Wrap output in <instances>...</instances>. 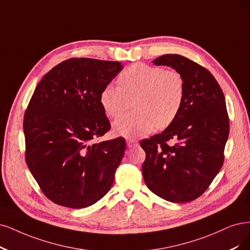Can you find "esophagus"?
Wrapping results in <instances>:
<instances>
[{"mask_svg": "<svg viewBox=\"0 0 250 250\" xmlns=\"http://www.w3.org/2000/svg\"><path fill=\"white\" fill-rule=\"evenodd\" d=\"M138 141L137 140H134V139H127L126 140V145L127 147H130V148H132V147H135V146H138Z\"/></svg>", "mask_w": 250, "mask_h": 250, "instance_id": "1", "label": "esophagus"}]
</instances>
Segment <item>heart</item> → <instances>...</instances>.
<instances>
[{
  "mask_svg": "<svg viewBox=\"0 0 250 250\" xmlns=\"http://www.w3.org/2000/svg\"><path fill=\"white\" fill-rule=\"evenodd\" d=\"M119 86L106 85L100 102L105 113L117 117L130 108L136 110L113 123L116 135L125 138L144 136L155 126L166 128L174 123L186 97V82L176 70L146 63H134L119 74Z\"/></svg>",
  "mask_w": 250,
  "mask_h": 250,
  "instance_id": "heart-1",
  "label": "heart"
}]
</instances>
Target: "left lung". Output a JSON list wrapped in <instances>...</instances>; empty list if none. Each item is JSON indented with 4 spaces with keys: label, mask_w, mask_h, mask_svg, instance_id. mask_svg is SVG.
I'll list each match as a JSON object with an SVG mask.
<instances>
[{
    "label": "left lung",
    "mask_w": 250,
    "mask_h": 250,
    "mask_svg": "<svg viewBox=\"0 0 250 250\" xmlns=\"http://www.w3.org/2000/svg\"><path fill=\"white\" fill-rule=\"evenodd\" d=\"M153 63L181 74L186 97L174 123L140 142L146 153L143 178L166 201L190 202L203 195L223 167L229 131L225 96L207 69L182 55L165 54Z\"/></svg>",
    "instance_id": "8db88e82"
}]
</instances>
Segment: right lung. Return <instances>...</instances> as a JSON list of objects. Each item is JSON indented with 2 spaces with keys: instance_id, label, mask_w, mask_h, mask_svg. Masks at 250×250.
<instances>
[{
  "instance_id": "obj_1",
  "label": "right lung",
  "mask_w": 250,
  "mask_h": 250,
  "mask_svg": "<svg viewBox=\"0 0 250 250\" xmlns=\"http://www.w3.org/2000/svg\"><path fill=\"white\" fill-rule=\"evenodd\" d=\"M123 68L119 62L70 59L52 68L34 91L23 119L25 162L55 204L85 208L112 187L125 140L95 141L111 127L101 91Z\"/></svg>"
}]
</instances>
